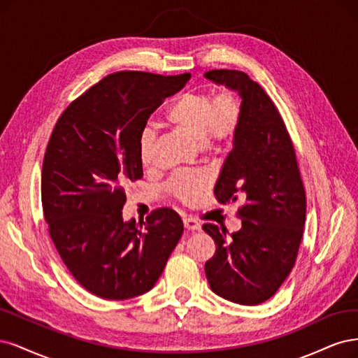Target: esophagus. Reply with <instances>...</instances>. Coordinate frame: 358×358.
I'll return each mask as SVG.
<instances>
[{"mask_svg": "<svg viewBox=\"0 0 358 358\" xmlns=\"http://www.w3.org/2000/svg\"><path fill=\"white\" fill-rule=\"evenodd\" d=\"M184 227H186L187 230H199L201 229V224H199V222L196 220V218H193V217H187V218H184Z\"/></svg>", "mask_w": 358, "mask_h": 358, "instance_id": "esophagus-1", "label": "esophagus"}]
</instances>
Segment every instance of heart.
Returning a JSON list of instances; mask_svg holds the SVG:
<instances>
[{"label":"heart","mask_w":358,"mask_h":358,"mask_svg":"<svg viewBox=\"0 0 358 358\" xmlns=\"http://www.w3.org/2000/svg\"><path fill=\"white\" fill-rule=\"evenodd\" d=\"M242 120V99L235 90H223L214 98L208 92H189L177 98L165 113L169 128L201 143V148L214 150L232 140ZM156 134L145 128L138 138V155L144 168H150L155 157ZM208 178L201 172H182L168 184L177 199L192 203L208 189Z\"/></svg>","instance_id":"obj_1"}]
</instances>
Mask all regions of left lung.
Listing matches in <instances>:
<instances>
[{
	"label": "left lung",
	"mask_w": 358,
	"mask_h": 358,
	"mask_svg": "<svg viewBox=\"0 0 358 358\" xmlns=\"http://www.w3.org/2000/svg\"><path fill=\"white\" fill-rule=\"evenodd\" d=\"M205 78L242 99L241 126L214 193L220 203L245 201L238 232L202 226L215 242V255L205 263L206 280L230 302L259 305L294 266L306 215L303 182L281 114L260 85L236 70H213Z\"/></svg>",
	"instance_id": "1"
}]
</instances>
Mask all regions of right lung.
<instances>
[{
	"instance_id": "right-lung-1",
	"label": "right lung",
	"mask_w": 358,
	"mask_h": 358,
	"mask_svg": "<svg viewBox=\"0 0 358 358\" xmlns=\"http://www.w3.org/2000/svg\"><path fill=\"white\" fill-rule=\"evenodd\" d=\"M190 74L120 71L73 101L45 148L41 202L53 244L74 278L107 301L152 290L182 235L180 215L159 208L123 220L126 184L143 177L138 138Z\"/></svg>"
}]
</instances>
